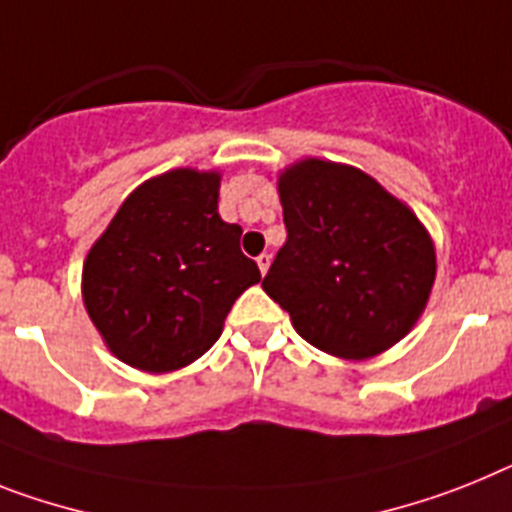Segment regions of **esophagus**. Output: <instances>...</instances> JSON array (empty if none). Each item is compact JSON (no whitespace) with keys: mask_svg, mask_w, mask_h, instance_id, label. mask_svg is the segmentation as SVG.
Segmentation results:
<instances>
[{"mask_svg":"<svg viewBox=\"0 0 512 512\" xmlns=\"http://www.w3.org/2000/svg\"><path fill=\"white\" fill-rule=\"evenodd\" d=\"M257 268H260V273H263V276H265V273H268V268H270V255H268V252H263V255L257 257Z\"/></svg>","mask_w":512,"mask_h":512,"instance_id":"esophagus-1","label":"esophagus"}]
</instances>
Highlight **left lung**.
Masks as SVG:
<instances>
[{"instance_id":"left-lung-1","label":"left lung","mask_w":512,"mask_h":512,"mask_svg":"<svg viewBox=\"0 0 512 512\" xmlns=\"http://www.w3.org/2000/svg\"><path fill=\"white\" fill-rule=\"evenodd\" d=\"M286 244L263 281L296 333L338 359L401 341L435 286V242L409 205L356 166L302 158L278 174Z\"/></svg>"}]
</instances>
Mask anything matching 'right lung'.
<instances>
[{"mask_svg": "<svg viewBox=\"0 0 512 512\" xmlns=\"http://www.w3.org/2000/svg\"><path fill=\"white\" fill-rule=\"evenodd\" d=\"M218 171L171 169L119 205L83 263V304L119 362L150 375L187 367L218 341L260 281L236 223L218 216Z\"/></svg>", "mask_w": 512, "mask_h": 512, "instance_id": "1", "label": "right lung"}]
</instances>
